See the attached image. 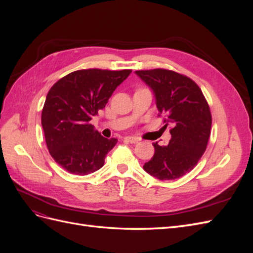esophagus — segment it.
I'll return each mask as SVG.
<instances>
[{"label": "esophagus", "instance_id": "1", "mask_svg": "<svg viewBox=\"0 0 253 253\" xmlns=\"http://www.w3.org/2000/svg\"><path fill=\"white\" fill-rule=\"evenodd\" d=\"M125 140L129 143H136L139 141V138H137V137H135V136H126V137H125Z\"/></svg>", "mask_w": 253, "mask_h": 253}]
</instances>
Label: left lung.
<instances>
[{"label":"left lung","mask_w":253,"mask_h":253,"mask_svg":"<svg viewBox=\"0 0 253 253\" xmlns=\"http://www.w3.org/2000/svg\"><path fill=\"white\" fill-rule=\"evenodd\" d=\"M155 95L158 116L171 125L168 145L153 143L155 153L143 169L160 180L177 179L197 165L211 133L210 108L200 86L187 76L156 68L136 71Z\"/></svg>","instance_id":"obj_1"}]
</instances>
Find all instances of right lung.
<instances>
[{"instance_id":"right-lung-1","label":"right lung","mask_w":253,"mask_h":253,"mask_svg":"<svg viewBox=\"0 0 253 253\" xmlns=\"http://www.w3.org/2000/svg\"><path fill=\"white\" fill-rule=\"evenodd\" d=\"M131 73L80 70L61 78L49 89L41 117L45 141L51 157L67 172L87 175L104 165L106 154L118 140L104 138L89 121Z\"/></svg>"}]
</instances>
